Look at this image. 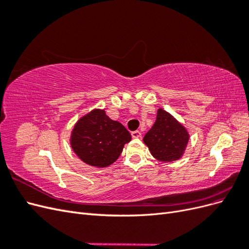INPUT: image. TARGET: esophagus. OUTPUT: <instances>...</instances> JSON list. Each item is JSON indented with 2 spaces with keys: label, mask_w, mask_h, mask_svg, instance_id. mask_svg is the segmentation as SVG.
Wrapping results in <instances>:
<instances>
[{
  "label": "esophagus",
  "mask_w": 249,
  "mask_h": 249,
  "mask_svg": "<svg viewBox=\"0 0 249 249\" xmlns=\"http://www.w3.org/2000/svg\"><path fill=\"white\" fill-rule=\"evenodd\" d=\"M132 137L133 138H140L141 137V132L140 131H134V132H132Z\"/></svg>",
  "instance_id": "1"
}]
</instances>
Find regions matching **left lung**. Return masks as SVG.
Masks as SVG:
<instances>
[{"instance_id":"obj_1","label":"left lung","mask_w":249,"mask_h":249,"mask_svg":"<svg viewBox=\"0 0 249 249\" xmlns=\"http://www.w3.org/2000/svg\"><path fill=\"white\" fill-rule=\"evenodd\" d=\"M189 141V134L170 113L159 109L157 118L143 137V142L148 146L150 153L157 160L172 162L183 156Z\"/></svg>"}]
</instances>
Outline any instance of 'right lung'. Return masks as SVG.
Wrapping results in <instances>:
<instances>
[{
	"instance_id": "1",
	"label": "right lung",
	"mask_w": 249,
	"mask_h": 249,
	"mask_svg": "<svg viewBox=\"0 0 249 249\" xmlns=\"http://www.w3.org/2000/svg\"><path fill=\"white\" fill-rule=\"evenodd\" d=\"M131 134L118 122L94 109L81 117L73 126L71 145L73 152L90 166L107 167L122 154Z\"/></svg>"
}]
</instances>
